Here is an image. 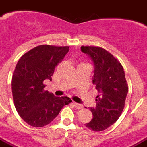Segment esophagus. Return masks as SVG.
I'll return each mask as SVG.
<instances>
[{
  "instance_id": "1",
  "label": "esophagus",
  "mask_w": 147,
  "mask_h": 147,
  "mask_svg": "<svg viewBox=\"0 0 147 147\" xmlns=\"http://www.w3.org/2000/svg\"><path fill=\"white\" fill-rule=\"evenodd\" d=\"M72 105H73L74 107L76 109H82V107H83V106H82V104L76 103V102H72Z\"/></svg>"
}]
</instances>
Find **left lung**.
<instances>
[{
	"label": "left lung",
	"mask_w": 147,
	"mask_h": 147,
	"mask_svg": "<svg viewBox=\"0 0 147 147\" xmlns=\"http://www.w3.org/2000/svg\"><path fill=\"white\" fill-rule=\"evenodd\" d=\"M81 51L93 61L92 83L98 92L96 106L89 108L93 118L85 125L90 130L100 132L112 126L121 116L128 93V85L121 63L106 49L82 46Z\"/></svg>",
	"instance_id": "left-lung-1"
}]
</instances>
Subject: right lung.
<instances>
[{
	"mask_svg": "<svg viewBox=\"0 0 147 147\" xmlns=\"http://www.w3.org/2000/svg\"><path fill=\"white\" fill-rule=\"evenodd\" d=\"M69 51V46L41 45L19 59L12 76L11 88L14 106L22 119L34 127H43L59 115L67 96L56 97L44 88V81L54 74L55 68Z\"/></svg>",
	"mask_w": 147,
	"mask_h": 147,
	"instance_id": "1",
	"label": "right lung"
}]
</instances>
